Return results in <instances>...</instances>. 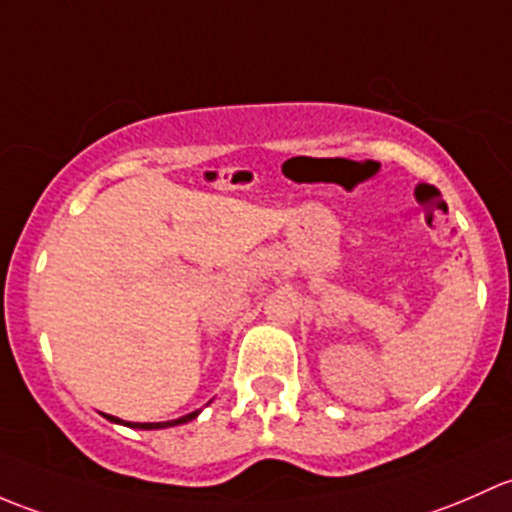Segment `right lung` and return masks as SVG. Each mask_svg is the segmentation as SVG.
I'll return each mask as SVG.
<instances>
[{
	"mask_svg": "<svg viewBox=\"0 0 512 512\" xmlns=\"http://www.w3.org/2000/svg\"><path fill=\"white\" fill-rule=\"evenodd\" d=\"M199 412H192V414H187V416H179V419H175V421H155V424H133V421H120V419H115V416H108L110 421H120V424H125V426H133V429H165V426H177V424H187V421H192L194 416H197Z\"/></svg>",
	"mask_w": 512,
	"mask_h": 512,
	"instance_id": "1",
	"label": "right lung"
}]
</instances>
